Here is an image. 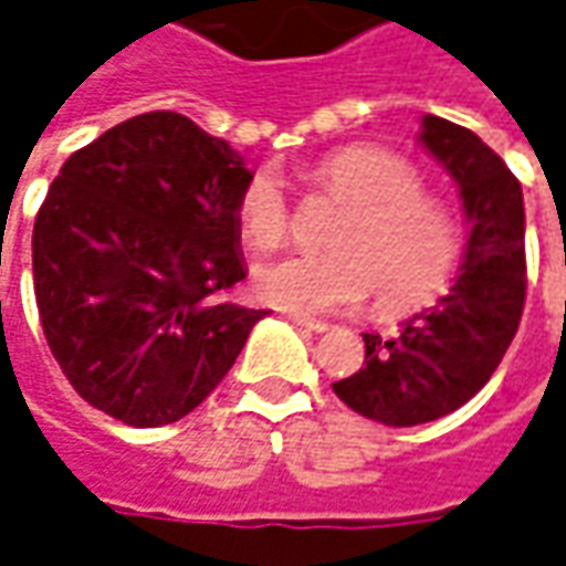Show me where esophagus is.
I'll list each match as a JSON object with an SVG mask.
<instances>
[{
	"mask_svg": "<svg viewBox=\"0 0 566 566\" xmlns=\"http://www.w3.org/2000/svg\"><path fill=\"white\" fill-rule=\"evenodd\" d=\"M287 318L297 325V328H306V332H315V334H322V332H328V325L325 322H315V318H310V315H300V313H287Z\"/></svg>",
	"mask_w": 566,
	"mask_h": 566,
	"instance_id": "esophagus-1",
	"label": "esophagus"
}]
</instances>
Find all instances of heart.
Instances as JSON below:
<instances>
[{
    "label": "heart",
    "instance_id": "heart-1",
    "mask_svg": "<svg viewBox=\"0 0 566 566\" xmlns=\"http://www.w3.org/2000/svg\"><path fill=\"white\" fill-rule=\"evenodd\" d=\"M313 179L349 203L334 229V253H294L253 272L256 297L291 313L349 310L375 291L380 310L399 313L440 297L461 260L455 210L421 191V172L399 154L356 145L318 160ZM238 229L253 251L279 248L291 232L282 179L260 170L244 182Z\"/></svg>",
    "mask_w": 566,
    "mask_h": 566
}]
</instances>
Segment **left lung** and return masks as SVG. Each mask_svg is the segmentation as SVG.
Returning a JSON list of instances; mask_svg holds the SVG:
<instances>
[{"instance_id": "1", "label": "left lung", "mask_w": 566, "mask_h": 566, "mask_svg": "<svg viewBox=\"0 0 566 566\" xmlns=\"http://www.w3.org/2000/svg\"><path fill=\"white\" fill-rule=\"evenodd\" d=\"M421 145L455 179L468 217L459 282L396 337L363 334L365 363L332 384L353 412L387 428L455 412L493 378L526 297L524 191L505 160L459 123L428 114Z\"/></svg>"}]
</instances>
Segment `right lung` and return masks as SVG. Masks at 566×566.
<instances>
[{
	"label": "right lung",
	"instance_id": "obj_1",
	"mask_svg": "<svg viewBox=\"0 0 566 566\" xmlns=\"http://www.w3.org/2000/svg\"><path fill=\"white\" fill-rule=\"evenodd\" d=\"M251 170L172 111L73 151L33 226V291L64 378L133 428L186 418L266 310L219 300L241 282L234 203Z\"/></svg>",
	"mask_w": 566,
	"mask_h": 566
}]
</instances>
